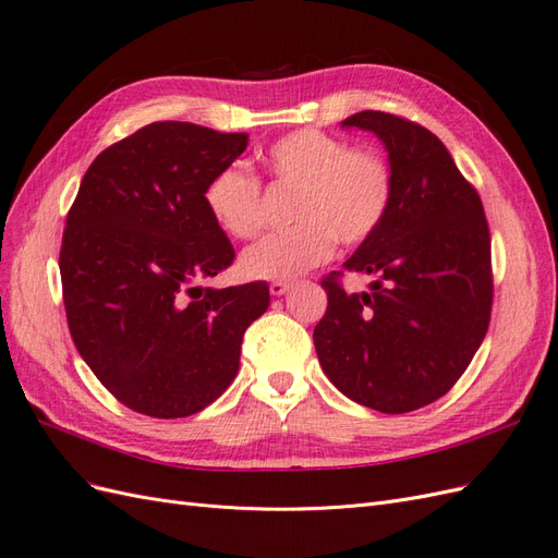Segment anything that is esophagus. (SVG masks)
<instances>
[{"label":"esophagus","instance_id":"obj_1","mask_svg":"<svg viewBox=\"0 0 558 558\" xmlns=\"http://www.w3.org/2000/svg\"><path fill=\"white\" fill-rule=\"evenodd\" d=\"M289 289H291V283L289 281H281V279L269 283V293H272V295H283Z\"/></svg>","mask_w":558,"mask_h":558}]
</instances>
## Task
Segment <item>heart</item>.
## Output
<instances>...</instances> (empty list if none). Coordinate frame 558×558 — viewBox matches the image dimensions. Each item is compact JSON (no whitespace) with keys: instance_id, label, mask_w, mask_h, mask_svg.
<instances>
[{"instance_id":"heart-1","label":"heart","mask_w":558,"mask_h":558,"mask_svg":"<svg viewBox=\"0 0 558 558\" xmlns=\"http://www.w3.org/2000/svg\"><path fill=\"white\" fill-rule=\"evenodd\" d=\"M260 162L269 183L295 193V226L244 253L246 277L293 279L326 263L337 240L356 246L373 238L391 211L396 177L375 148H353L342 137L302 128L269 144ZM205 205L234 240H253L263 230L260 181L240 167H226L209 181Z\"/></svg>"}]
</instances>
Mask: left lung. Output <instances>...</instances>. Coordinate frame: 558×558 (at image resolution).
Masks as SVG:
<instances>
[{
    "label": "left lung",
    "instance_id": "left-lung-1",
    "mask_svg": "<svg viewBox=\"0 0 558 558\" xmlns=\"http://www.w3.org/2000/svg\"><path fill=\"white\" fill-rule=\"evenodd\" d=\"M375 132L396 177L391 211L344 263L369 293H347L344 272L314 328L318 363L340 391L384 414L442 398L461 379L492 320V234L482 199L430 130L386 111L349 116Z\"/></svg>",
    "mask_w": 558,
    "mask_h": 558
}]
</instances>
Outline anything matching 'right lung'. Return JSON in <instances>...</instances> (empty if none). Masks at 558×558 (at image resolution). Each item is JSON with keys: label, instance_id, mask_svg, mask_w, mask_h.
Returning <instances> with one entry per match:
<instances>
[{"label": "right lung", "instance_id": "right-lung-1", "mask_svg": "<svg viewBox=\"0 0 558 558\" xmlns=\"http://www.w3.org/2000/svg\"><path fill=\"white\" fill-rule=\"evenodd\" d=\"M248 134L158 121L88 167L60 246L72 340L125 408L197 414L240 369L242 337L269 305L265 281L205 289L234 260L205 205L209 181Z\"/></svg>", "mask_w": 558, "mask_h": 558}]
</instances>
